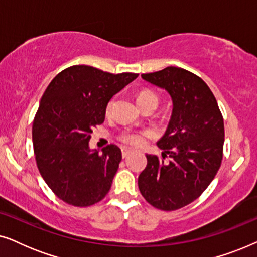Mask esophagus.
Listing matches in <instances>:
<instances>
[{
  "mask_svg": "<svg viewBox=\"0 0 257 257\" xmlns=\"http://www.w3.org/2000/svg\"><path fill=\"white\" fill-rule=\"evenodd\" d=\"M133 152L132 149H130V147H122L121 149V156L122 158H126L128 156V154H131Z\"/></svg>",
  "mask_w": 257,
  "mask_h": 257,
  "instance_id": "34e87169",
  "label": "esophagus"
}]
</instances>
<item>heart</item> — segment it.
Here are the masks:
<instances>
[{"label": "heart", "mask_w": 257, "mask_h": 257, "mask_svg": "<svg viewBox=\"0 0 257 257\" xmlns=\"http://www.w3.org/2000/svg\"><path fill=\"white\" fill-rule=\"evenodd\" d=\"M147 99H153V100H156L157 103H158V96H157L156 93L152 92V91H149V90L142 91V92H140L139 96H138V103H139V101L147 100ZM111 108H112V101H111V103H108L107 107H106L107 113H110ZM121 139L124 140V142H126V143L132 144V145H139V144H142V142H143L144 135H143V133H139V132L125 131L121 135Z\"/></svg>", "instance_id": "1"}]
</instances>
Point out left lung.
I'll list each match as a JSON object with an SVG mask.
<instances>
[{"label":"left lung","instance_id":"left-lung-1","mask_svg":"<svg viewBox=\"0 0 257 257\" xmlns=\"http://www.w3.org/2000/svg\"><path fill=\"white\" fill-rule=\"evenodd\" d=\"M145 82L166 91L172 100L167 128L157 145L166 163L146 154L138 178L140 193L158 209L175 210L202 194L222 160L224 125L208 85L194 73L175 66L144 73Z\"/></svg>","mask_w":257,"mask_h":257}]
</instances>
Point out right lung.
<instances>
[{
  "label": "right lung",
  "instance_id": "right-lung-1",
  "mask_svg": "<svg viewBox=\"0 0 257 257\" xmlns=\"http://www.w3.org/2000/svg\"><path fill=\"white\" fill-rule=\"evenodd\" d=\"M137 77L73 65L59 72L42 96L33 124L37 167L51 191L69 205H94L110 191L121 151L111 144L99 153L89 142L94 126L104 122L111 98Z\"/></svg>",
  "mask_w": 257,
  "mask_h": 257
}]
</instances>
